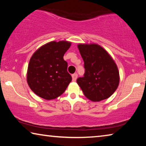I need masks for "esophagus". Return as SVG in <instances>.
<instances>
[{
  "instance_id": "esophagus-1",
  "label": "esophagus",
  "mask_w": 146,
  "mask_h": 146,
  "mask_svg": "<svg viewBox=\"0 0 146 146\" xmlns=\"http://www.w3.org/2000/svg\"><path fill=\"white\" fill-rule=\"evenodd\" d=\"M77 76H78V75L76 73H75V74H73V75H72V80L73 81V82L76 81V78H77Z\"/></svg>"
}]
</instances>
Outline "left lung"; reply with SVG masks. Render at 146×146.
<instances>
[{"label": "left lung", "instance_id": "left-lung-1", "mask_svg": "<svg viewBox=\"0 0 146 146\" xmlns=\"http://www.w3.org/2000/svg\"><path fill=\"white\" fill-rule=\"evenodd\" d=\"M84 62V77L76 80L86 98L93 102L107 99L117 90L119 71L110 54L97 44H78Z\"/></svg>", "mask_w": 146, "mask_h": 146}]
</instances>
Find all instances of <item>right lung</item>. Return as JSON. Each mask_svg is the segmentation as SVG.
<instances>
[{
  "mask_svg": "<svg viewBox=\"0 0 146 146\" xmlns=\"http://www.w3.org/2000/svg\"><path fill=\"white\" fill-rule=\"evenodd\" d=\"M71 42L52 41L40 47L31 56L27 70V82L35 94L52 100L62 94L72 78L67 71L64 55Z\"/></svg>",
  "mask_w": 146,
  "mask_h": 146,
  "instance_id": "add662e5",
  "label": "right lung"
}]
</instances>
